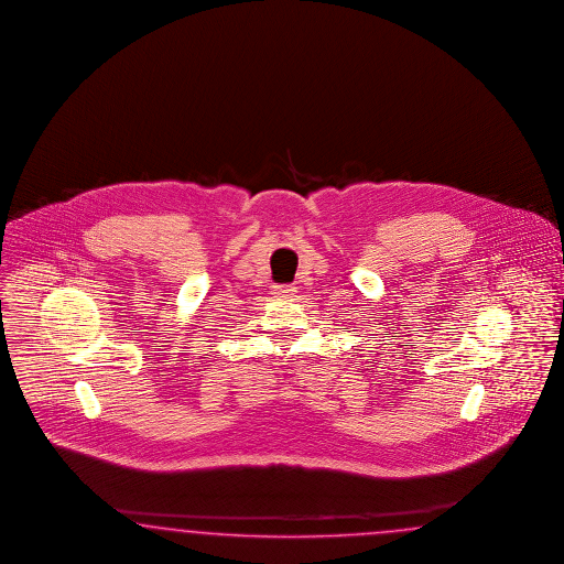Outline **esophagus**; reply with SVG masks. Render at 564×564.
I'll list each match as a JSON object with an SVG mask.
<instances>
[{
	"mask_svg": "<svg viewBox=\"0 0 564 564\" xmlns=\"http://www.w3.org/2000/svg\"><path fill=\"white\" fill-rule=\"evenodd\" d=\"M293 285H276L274 288V295L276 297H293Z\"/></svg>",
	"mask_w": 564,
	"mask_h": 564,
	"instance_id": "34e87169",
	"label": "esophagus"
}]
</instances>
